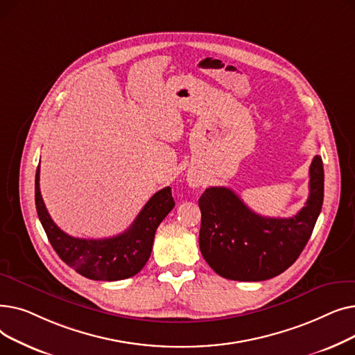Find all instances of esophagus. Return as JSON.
Returning a JSON list of instances; mask_svg holds the SVG:
<instances>
[{
	"label": "esophagus",
	"instance_id": "34e87169",
	"mask_svg": "<svg viewBox=\"0 0 355 355\" xmlns=\"http://www.w3.org/2000/svg\"><path fill=\"white\" fill-rule=\"evenodd\" d=\"M189 184L191 185V187H200L201 180L196 175H189Z\"/></svg>",
	"mask_w": 355,
	"mask_h": 355
}]
</instances>
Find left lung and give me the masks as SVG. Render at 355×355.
<instances>
[{
	"label": "left lung",
	"mask_w": 355,
	"mask_h": 355,
	"mask_svg": "<svg viewBox=\"0 0 355 355\" xmlns=\"http://www.w3.org/2000/svg\"><path fill=\"white\" fill-rule=\"evenodd\" d=\"M324 201V165L315 155L309 168V197L293 217H263L230 189L210 187L198 200L200 250L209 266L232 281L259 282L285 272L300 257Z\"/></svg>",
	"instance_id": "1"
}]
</instances>
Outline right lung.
I'll use <instances>...</instances> for the list:
<instances>
[{
  "instance_id": "obj_1",
  "label": "right lung",
  "mask_w": 355,
  "mask_h": 355,
  "mask_svg": "<svg viewBox=\"0 0 355 355\" xmlns=\"http://www.w3.org/2000/svg\"><path fill=\"white\" fill-rule=\"evenodd\" d=\"M40 165L35 173V209L50 245L66 265L93 281H121L137 275L153 252L157 227L175 201L171 189L155 193L145 204L132 225L109 239H78L60 230L51 220L40 193Z\"/></svg>"
}]
</instances>
